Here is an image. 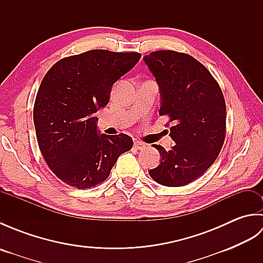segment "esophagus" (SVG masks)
Returning <instances> with one entry per match:
<instances>
[{
	"instance_id": "esophagus-1",
	"label": "esophagus",
	"mask_w": 263,
	"mask_h": 263,
	"mask_svg": "<svg viewBox=\"0 0 263 263\" xmlns=\"http://www.w3.org/2000/svg\"><path fill=\"white\" fill-rule=\"evenodd\" d=\"M135 148L138 149V150H142V149L146 148V143H143V142H141V141L136 140V141H135Z\"/></svg>"
}]
</instances>
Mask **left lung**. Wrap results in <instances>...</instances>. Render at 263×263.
Returning <instances> with one entry per match:
<instances>
[{
    "instance_id": "obj_1",
    "label": "left lung",
    "mask_w": 263,
    "mask_h": 263,
    "mask_svg": "<svg viewBox=\"0 0 263 263\" xmlns=\"http://www.w3.org/2000/svg\"><path fill=\"white\" fill-rule=\"evenodd\" d=\"M160 92L159 115H167L175 142L170 150L154 144L160 164L149 171L165 186H183L214 164L225 141L226 105L217 81L191 55L157 51L143 58Z\"/></svg>"
}]
</instances>
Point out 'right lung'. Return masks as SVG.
I'll use <instances>...</instances> for the list:
<instances>
[{
    "label": "right lung",
    "mask_w": 263,
    "mask_h": 263,
    "mask_svg": "<svg viewBox=\"0 0 263 263\" xmlns=\"http://www.w3.org/2000/svg\"><path fill=\"white\" fill-rule=\"evenodd\" d=\"M140 58L92 49L60 60L42 80L33 105L38 146L49 168L68 185L82 190L104 182L117 158L132 148V138L124 133L99 135L96 113Z\"/></svg>",
    "instance_id": "1"
}]
</instances>
